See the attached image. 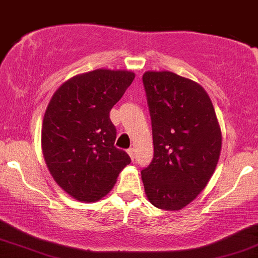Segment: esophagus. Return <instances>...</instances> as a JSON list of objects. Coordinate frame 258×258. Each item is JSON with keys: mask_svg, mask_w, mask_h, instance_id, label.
<instances>
[{"mask_svg": "<svg viewBox=\"0 0 258 258\" xmlns=\"http://www.w3.org/2000/svg\"><path fill=\"white\" fill-rule=\"evenodd\" d=\"M127 153H128V155L131 156L132 160H135V149H133V148H130V149L127 150Z\"/></svg>", "mask_w": 258, "mask_h": 258, "instance_id": "obj_1", "label": "esophagus"}]
</instances>
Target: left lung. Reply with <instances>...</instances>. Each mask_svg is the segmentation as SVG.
Segmentation results:
<instances>
[{
	"label": "left lung",
	"instance_id": "1",
	"mask_svg": "<svg viewBox=\"0 0 258 258\" xmlns=\"http://www.w3.org/2000/svg\"><path fill=\"white\" fill-rule=\"evenodd\" d=\"M143 85L152 119L154 158L141 171L147 198L180 210L205 188L220 159L222 135L211 99L191 80L147 72Z\"/></svg>",
	"mask_w": 258,
	"mask_h": 258
}]
</instances>
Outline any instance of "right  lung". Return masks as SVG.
<instances>
[{
  "label": "right lung",
  "instance_id": "obj_1",
  "mask_svg": "<svg viewBox=\"0 0 258 258\" xmlns=\"http://www.w3.org/2000/svg\"><path fill=\"white\" fill-rule=\"evenodd\" d=\"M127 70L97 69L76 75L53 94L44 112L41 143L57 184L80 201H97L111 190L131 162L114 146L109 114L132 84Z\"/></svg>",
  "mask_w": 258,
  "mask_h": 258
}]
</instances>
